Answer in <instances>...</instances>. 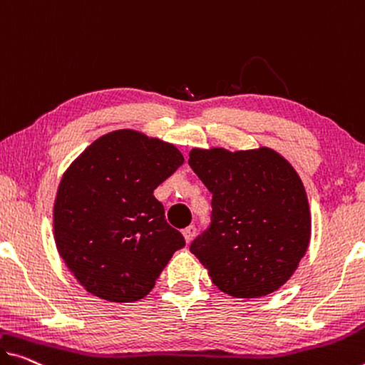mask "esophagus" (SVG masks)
<instances>
[{
  "label": "esophagus",
  "instance_id": "obj_1",
  "mask_svg": "<svg viewBox=\"0 0 365 365\" xmlns=\"http://www.w3.org/2000/svg\"><path fill=\"white\" fill-rule=\"evenodd\" d=\"M182 235H184V240H186V243H190V241H192L195 237V227L189 225L187 228H184Z\"/></svg>",
  "mask_w": 365,
  "mask_h": 365
}]
</instances>
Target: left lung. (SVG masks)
I'll return each instance as SVG.
<instances>
[{"label": "left lung", "instance_id": "left-lung-1", "mask_svg": "<svg viewBox=\"0 0 365 365\" xmlns=\"http://www.w3.org/2000/svg\"><path fill=\"white\" fill-rule=\"evenodd\" d=\"M189 166L212 192L210 228L190 253L222 292L257 299L292 277L312 237V215L295 168L269 147L192 148Z\"/></svg>", "mask_w": 365, "mask_h": 365}]
</instances>
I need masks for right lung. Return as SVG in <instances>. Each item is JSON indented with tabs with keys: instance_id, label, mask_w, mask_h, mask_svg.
I'll use <instances>...</instances> for the list:
<instances>
[{
	"instance_id": "1",
	"label": "right lung",
	"mask_w": 365,
	"mask_h": 365,
	"mask_svg": "<svg viewBox=\"0 0 365 365\" xmlns=\"http://www.w3.org/2000/svg\"><path fill=\"white\" fill-rule=\"evenodd\" d=\"M184 163L175 145L132 128L106 133L66 168L53 204L58 255L89 294L147 297L186 241L153 190Z\"/></svg>"
}]
</instances>
